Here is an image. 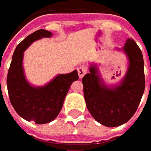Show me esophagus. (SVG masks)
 I'll return each instance as SVG.
<instances>
[{
  "label": "esophagus",
  "mask_w": 151,
  "mask_h": 151,
  "mask_svg": "<svg viewBox=\"0 0 151 151\" xmlns=\"http://www.w3.org/2000/svg\"><path fill=\"white\" fill-rule=\"evenodd\" d=\"M77 71H78L79 77H80V78H82L85 75H86V71H87V68H86V66H84V65L80 66L78 69H77Z\"/></svg>",
  "instance_id": "34e87169"
}]
</instances>
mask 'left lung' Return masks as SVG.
Segmentation results:
<instances>
[{"instance_id":"left-lung-1","label":"left lung","mask_w":151,"mask_h":151,"mask_svg":"<svg viewBox=\"0 0 151 151\" xmlns=\"http://www.w3.org/2000/svg\"><path fill=\"white\" fill-rule=\"evenodd\" d=\"M122 51L128 67L118 84H107L96 64L91 63L82 78L83 91L88 111L96 121L106 127H118L127 123L135 113L143 96L145 80L142 52L134 39L128 38Z\"/></svg>"}]
</instances>
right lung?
Wrapping results in <instances>:
<instances>
[{
  "label": "right lung",
  "instance_id": "1",
  "mask_svg": "<svg viewBox=\"0 0 151 151\" xmlns=\"http://www.w3.org/2000/svg\"><path fill=\"white\" fill-rule=\"evenodd\" d=\"M53 33L39 29L25 38L15 50L7 75V90L10 101L21 118L36 124L50 123L59 115L68 91L79 79L77 70L59 74L43 86H33L26 78L23 67L25 50L31 44Z\"/></svg>",
  "mask_w": 151,
  "mask_h": 151
}]
</instances>
